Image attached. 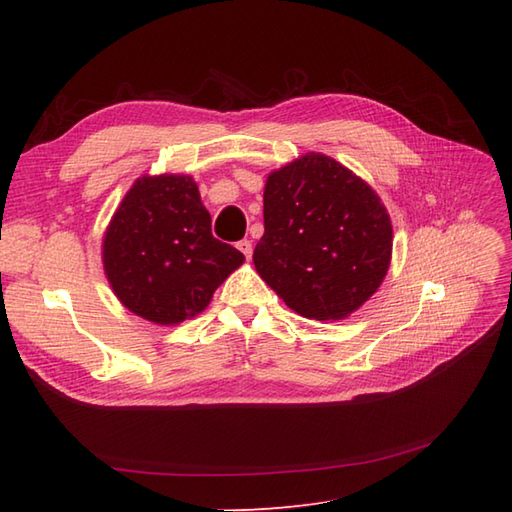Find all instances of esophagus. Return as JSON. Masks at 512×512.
Returning a JSON list of instances; mask_svg holds the SVG:
<instances>
[{
    "label": "esophagus",
    "mask_w": 512,
    "mask_h": 512,
    "mask_svg": "<svg viewBox=\"0 0 512 512\" xmlns=\"http://www.w3.org/2000/svg\"><path fill=\"white\" fill-rule=\"evenodd\" d=\"M237 248L242 250L246 259H250V255H253V244H250V239H242V242H237Z\"/></svg>",
    "instance_id": "34e87169"
}]
</instances>
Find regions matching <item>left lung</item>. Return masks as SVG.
Segmentation results:
<instances>
[{"mask_svg":"<svg viewBox=\"0 0 512 512\" xmlns=\"http://www.w3.org/2000/svg\"><path fill=\"white\" fill-rule=\"evenodd\" d=\"M391 242L378 193L334 158L310 151L268 173L253 264L301 317L339 321L361 308L383 284Z\"/></svg>","mask_w":512,"mask_h":512,"instance_id":"1","label":"left lung"}]
</instances>
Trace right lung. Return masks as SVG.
Listing matches in <instances>:
<instances>
[{
  "mask_svg": "<svg viewBox=\"0 0 512 512\" xmlns=\"http://www.w3.org/2000/svg\"><path fill=\"white\" fill-rule=\"evenodd\" d=\"M103 270L123 306L158 325L206 310L244 255L211 235L198 184L182 173L138 178L105 228Z\"/></svg>",
  "mask_w": 512,
  "mask_h": 512,
  "instance_id": "1",
  "label": "right lung"
}]
</instances>
